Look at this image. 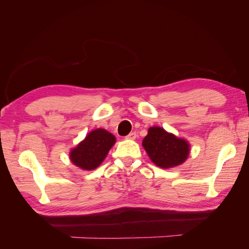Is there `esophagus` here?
<instances>
[{
    "instance_id": "34e87169",
    "label": "esophagus",
    "mask_w": 249,
    "mask_h": 249,
    "mask_svg": "<svg viewBox=\"0 0 249 249\" xmlns=\"http://www.w3.org/2000/svg\"><path fill=\"white\" fill-rule=\"evenodd\" d=\"M136 137H137L136 133H135V132H132V133H130L129 135H127V136H126L125 138H126V139H129V140H135V139H136Z\"/></svg>"
}]
</instances>
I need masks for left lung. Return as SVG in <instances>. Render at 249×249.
Wrapping results in <instances>:
<instances>
[{
	"mask_svg": "<svg viewBox=\"0 0 249 249\" xmlns=\"http://www.w3.org/2000/svg\"><path fill=\"white\" fill-rule=\"evenodd\" d=\"M149 159L158 167L168 169L183 164L190 154V143L161 126H150L142 140Z\"/></svg>",
	"mask_w": 249,
	"mask_h": 249,
	"instance_id": "8db88e82",
	"label": "left lung"
}]
</instances>
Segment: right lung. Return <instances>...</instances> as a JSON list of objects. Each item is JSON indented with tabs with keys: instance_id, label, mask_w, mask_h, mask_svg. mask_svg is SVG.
Returning <instances> with one entry per match:
<instances>
[{
	"instance_id": "obj_1",
	"label": "right lung",
	"mask_w": 249,
	"mask_h": 249,
	"mask_svg": "<svg viewBox=\"0 0 249 249\" xmlns=\"http://www.w3.org/2000/svg\"><path fill=\"white\" fill-rule=\"evenodd\" d=\"M115 142L114 135L107 130L102 127L92 130L86 135L84 140L71 149L70 160L83 170H93L106 159Z\"/></svg>"
}]
</instances>
